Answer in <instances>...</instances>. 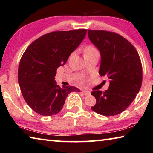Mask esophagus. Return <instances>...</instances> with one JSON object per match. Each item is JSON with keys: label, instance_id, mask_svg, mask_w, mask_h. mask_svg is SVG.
I'll return each mask as SVG.
<instances>
[{"label": "esophagus", "instance_id": "1", "mask_svg": "<svg viewBox=\"0 0 153 153\" xmlns=\"http://www.w3.org/2000/svg\"><path fill=\"white\" fill-rule=\"evenodd\" d=\"M82 92L84 93L85 95H90V92L88 91V90H82Z\"/></svg>", "mask_w": 153, "mask_h": 153}]
</instances>
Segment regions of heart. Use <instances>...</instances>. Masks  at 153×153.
Here are the masks:
<instances>
[{
    "instance_id": "b5f03b06",
    "label": "heart",
    "mask_w": 153,
    "mask_h": 153,
    "mask_svg": "<svg viewBox=\"0 0 153 153\" xmlns=\"http://www.w3.org/2000/svg\"><path fill=\"white\" fill-rule=\"evenodd\" d=\"M95 51H97V50H96L94 47H92V46H88V47H87L86 48V50H85V53H89V52H93Z\"/></svg>"
}]
</instances>
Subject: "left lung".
Returning a JSON list of instances; mask_svg holds the SVG:
<instances>
[{"instance_id":"8db88e82","label":"left lung","mask_w":153,"mask_h":153,"mask_svg":"<svg viewBox=\"0 0 153 153\" xmlns=\"http://www.w3.org/2000/svg\"><path fill=\"white\" fill-rule=\"evenodd\" d=\"M90 40L100 54L99 74L109 80L104 92L91 94L97 102L91 108L104 116L123 112L135 99L142 81V67L138 52L123 36L115 32L88 30Z\"/></svg>"}]
</instances>
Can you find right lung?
<instances>
[{"instance_id": "add662e5", "label": "right lung", "mask_w": 153, "mask_h": 153, "mask_svg": "<svg viewBox=\"0 0 153 153\" xmlns=\"http://www.w3.org/2000/svg\"><path fill=\"white\" fill-rule=\"evenodd\" d=\"M86 30L56 31L43 35L31 44L21 59L18 82L27 104L36 113L51 116L60 112L74 86L56 84V69L63 65L86 35Z\"/></svg>"}]
</instances>
